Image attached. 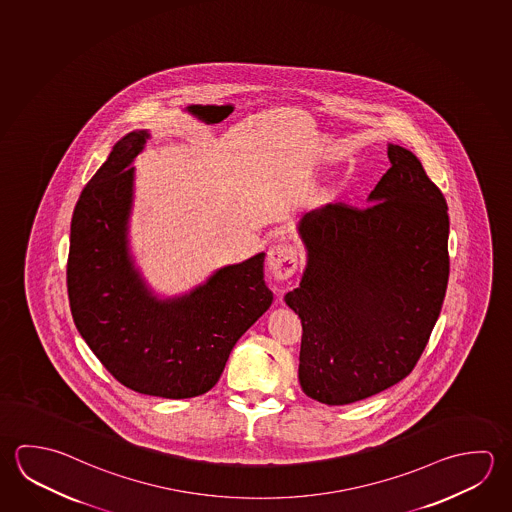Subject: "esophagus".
<instances>
[{
	"instance_id": "obj_1",
	"label": "esophagus",
	"mask_w": 512,
	"mask_h": 512,
	"mask_svg": "<svg viewBox=\"0 0 512 512\" xmlns=\"http://www.w3.org/2000/svg\"><path fill=\"white\" fill-rule=\"evenodd\" d=\"M268 268L278 280L293 277L298 268V250L287 241L273 244L268 252Z\"/></svg>"
}]
</instances>
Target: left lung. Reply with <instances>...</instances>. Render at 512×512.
<instances>
[{
  "mask_svg": "<svg viewBox=\"0 0 512 512\" xmlns=\"http://www.w3.org/2000/svg\"><path fill=\"white\" fill-rule=\"evenodd\" d=\"M388 160L367 207L329 203L298 225L307 266L286 295L304 329L298 379L329 406L408 376L446 296V199L412 151L388 144Z\"/></svg>",
  "mask_w": 512,
  "mask_h": 512,
  "instance_id": "8db88e82",
  "label": "left lung"
}]
</instances>
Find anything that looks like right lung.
I'll return each mask as SVG.
<instances>
[{
	"label": "right lung",
	"instance_id": "right-lung-1",
	"mask_svg": "<svg viewBox=\"0 0 512 512\" xmlns=\"http://www.w3.org/2000/svg\"><path fill=\"white\" fill-rule=\"evenodd\" d=\"M147 131L115 144L75 205L68 253L73 322L100 363L138 394L187 399L216 385L237 340L266 313L264 253L217 269L189 295L158 300L127 246Z\"/></svg>",
	"mask_w": 512,
	"mask_h": 512
}]
</instances>
